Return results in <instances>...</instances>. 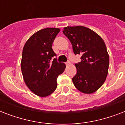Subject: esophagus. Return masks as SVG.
<instances>
[{"mask_svg":"<svg viewBox=\"0 0 125 125\" xmlns=\"http://www.w3.org/2000/svg\"><path fill=\"white\" fill-rule=\"evenodd\" d=\"M65 64H66L67 66H68V65H69L71 64V62H67L65 63Z\"/></svg>","mask_w":125,"mask_h":125,"instance_id":"obj_1","label":"esophagus"}]
</instances>
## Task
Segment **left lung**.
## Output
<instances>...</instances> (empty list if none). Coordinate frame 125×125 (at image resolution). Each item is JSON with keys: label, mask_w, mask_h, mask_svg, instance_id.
Listing matches in <instances>:
<instances>
[{"label": "left lung", "mask_w": 125, "mask_h": 125, "mask_svg": "<svg viewBox=\"0 0 125 125\" xmlns=\"http://www.w3.org/2000/svg\"><path fill=\"white\" fill-rule=\"evenodd\" d=\"M63 33L73 45L75 54H81V62L75 63L74 86L83 93L91 94L104 83L108 73L109 55L104 42L93 30L82 26H67Z\"/></svg>", "instance_id": "8db88e82"}]
</instances>
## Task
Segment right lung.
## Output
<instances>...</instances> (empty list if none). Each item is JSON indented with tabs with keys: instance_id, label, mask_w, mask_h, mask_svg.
Segmentation results:
<instances>
[{
	"instance_id": "1",
	"label": "right lung",
	"mask_w": 125,
	"mask_h": 125,
	"mask_svg": "<svg viewBox=\"0 0 125 125\" xmlns=\"http://www.w3.org/2000/svg\"><path fill=\"white\" fill-rule=\"evenodd\" d=\"M60 31L58 28H46L30 37L22 49L21 67L24 81L35 95L49 96L56 90L57 78L65 69L64 63L57 62L52 45Z\"/></svg>"
}]
</instances>
